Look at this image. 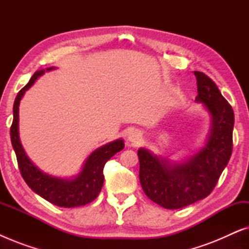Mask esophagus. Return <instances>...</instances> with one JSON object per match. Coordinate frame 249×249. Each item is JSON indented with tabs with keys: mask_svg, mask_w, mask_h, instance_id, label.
Masks as SVG:
<instances>
[{
	"mask_svg": "<svg viewBox=\"0 0 249 249\" xmlns=\"http://www.w3.org/2000/svg\"><path fill=\"white\" fill-rule=\"evenodd\" d=\"M127 138L132 144H138V142L142 139V132L139 130H132L129 132Z\"/></svg>",
	"mask_w": 249,
	"mask_h": 249,
	"instance_id": "1",
	"label": "esophagus"
}]
</instances>
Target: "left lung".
Listing matches in <instances>:
<instances>
[{
  "label": "left lung",
  "mask_w": 249,
  "mask_h": 249,
  "mask_svg": "<svg viewBox=\"0 0 249 249\" xmlns=\"http://www.w3.org/2000/svg\"><path fill=\"white\" fill-rule=\"evenodd\" d=\"M196 102L212 117L205 147L182 163H172L138 149L139 181L146 196L164 209L177 210L205 198L212 193L232 153L234 114L215 83L205 73L194 71Z\"/></svg>",
  "instance_id": "obj_1"
}]
</instances>
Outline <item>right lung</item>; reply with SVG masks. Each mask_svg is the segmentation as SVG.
I'll use <instances>...</instances> for the list:
<instances>
[{
    "instance_id": "add662e5",
    "label": "right lung",
    "mask_w": 249,
    "mask_h": 249,
    "mask_svg": "<svg viewBox=\"0 0 249 249\" xmlns=\"http://www.w3.org/2000/svg\"><path fill=\"white\" fill-rule=\"evenodd\" d=\"M54 68H49L47 71ZM45 70L36 71L30 78L29 83L17 95L13 104V121L10 128V136L13 149L16 152L17 161L23 180L29 188L37 195L43 197L47 202L61 207H77L83 206L93 202L100 194L104 182L103 169L105 163L114 154L122 151L124 142L122 139L108 142V144L97 148L88 156L87 161L79 176L74 179H61L56 177L46 175L37 168L30 161L23 151L19 139V103L25 91L35 83Z\"/></svg>"
}]
</instances>
